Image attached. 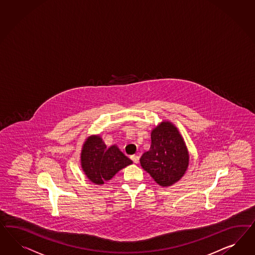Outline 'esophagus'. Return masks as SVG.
I'll list each match as a JSON object with an SVG mask.
<instances>
[{
    "mask_svg": "<svg viewBox=\"0 0 255 255\" xmlns=\"http://www.w3.org/2000/svg\"><path fill=\"white\" fill-rule=\"evenodd\" d=\"M131 160L133 161L135 164H138V162H139V156L138 155H131L130 156Z\"/></svg>",
    "mask_w": 255,
    "mask_h": 255,
    "instance_id": "1",
    "label": "esophagus"
}]
</instances>
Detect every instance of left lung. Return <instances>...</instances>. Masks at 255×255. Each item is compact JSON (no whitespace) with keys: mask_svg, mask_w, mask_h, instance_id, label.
<instances>
[{"mask_svg":"<svg viewBox=\"0 0 255 255\" xmlns=\"http://www.w3.org/2000/svg\"><path fill=\"white\" fill-rule=\"evenodd\" d=\"M150 150L140 157V165L161 186H169L182 178L189 155L178 129L163 122L151 134Z\"/></svg>","mask_w":255,"mask_h":255,"instance_id":"obj_1","label":"left lung"}]
</instances>
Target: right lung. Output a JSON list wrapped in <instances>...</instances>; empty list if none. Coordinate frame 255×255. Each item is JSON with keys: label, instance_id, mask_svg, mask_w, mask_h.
Wrapping results in <instances>:
<instances>
[{"label": "right lung", "instance_id": "obj_1", "mask_svg": "<svg viewBox=\"0 0 255 255\" xmlns=\"http://www.w3.org/2000/svg\"><path fill=\"white\" fill-rule=\"evenodd\" d=\"M81 164L88 179L96 184L109 181L117 172L132 164L117 146L107 148L100 136H91L83 146Z\"/></svg>", "mask_w": 255, "mask_h": 255}]
</instances>
